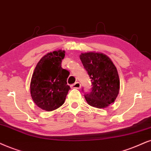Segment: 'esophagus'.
Masks as SVG:
<instances>
[{
  "label": "esophagus",
  "instance_id": "34e87169",
  "mask_svg": "<svg viewBox=\"0 0 151 151\" xmlns=\"http://www.w3.org/2000/svg\"><path fill=\"white\" fill-rule=\"evenodd\" d=\"M72 87L73 88H76V89H79L81 88V84H80L79 82H76L75 83H74L73 85H72Z\"/></svg>",
  "mask_w": 151,
  "mask_h": 151
}]
</instances>
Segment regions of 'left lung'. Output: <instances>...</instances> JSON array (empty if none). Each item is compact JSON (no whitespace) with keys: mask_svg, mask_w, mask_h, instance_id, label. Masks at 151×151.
Here are the masks:
<instances>
[{"mask_svg":"<svg viewBox=\"0 0 151 151\" xmlns=\"http://www.w3.org/2000/svg\"><path fill=\"white\" fill-rule=\"evenodd\" d=\"M80 59L93 86L91 92L84 95L87 103L95 108L108 107L119 93L120 79L116 66L109 57L95 51L81 53Z\"/></svg>","mask_w":151,"mask_h":151,"instance_id":"1","label":"left lung"}]
</instances>
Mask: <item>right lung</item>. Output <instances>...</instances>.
<instances>
[{"instance_id":"obj_1","label":"right lung","mask_w":151,"mask_h":151,"mask_svg":"<svg viewBox=\"0 0 151 151\" xmlns=\"http://www.w3.org/2000/svg\"><path fill=\"white\" fill-rule=\"evenodd\" d=\"M65 53L59 49L47 53L37 63L30 80V95L33 102L47 111L62 106L70 89L67 85L69 72L61 67Z\"/></svg>"}]
</instances>
